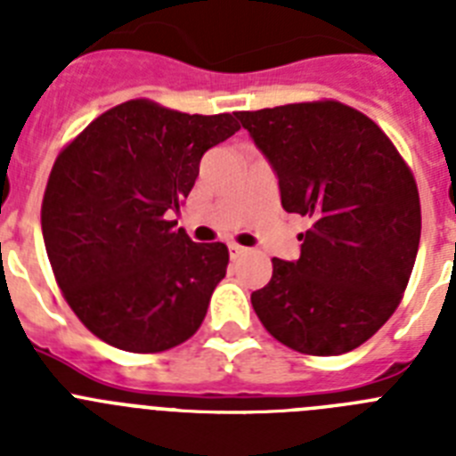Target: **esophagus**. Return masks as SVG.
<instances>
[{"instance_id":"esophagus-1","label":"esophagus","mask_w":456,"mask_h":456,"mask_svg":"<svg viewBox=\"0 0 456 456\" xmlns=\"http://www.w3.org/2000/svg\"><path fill=\"white\" fill-rule=\"evenodd\" d=\"M228 248H231V257H232V260H237V257H240L241 253L247 251V248L240 247V244H231V247H228Z\"/></svg>"}]
</instances>
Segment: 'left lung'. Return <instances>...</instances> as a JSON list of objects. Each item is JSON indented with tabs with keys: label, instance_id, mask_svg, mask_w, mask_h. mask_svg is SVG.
<instances>
[{
	"label": "left lung",
	"instance_id": "left-lung-1",
	"mask_svg": "<svg viewBox=\"0 0 456 456\" xmlns=\"http://www.w3.org/2000/svg\"><path fill=\"white\" fill-rule=\"evenodd\" d=\"M235 116L276 171L285 212L308 219L299 260L273 257L253 310L294 352H352L409 285L422 224L416 178L372 118L336 100Z\"/></svg>",
	"mask_w": 456,
	"mask_h": 456
}]
</instances>
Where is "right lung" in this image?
<instances>
[{
    "label": "right lung",
    "instance_id": "1",
    "mask_svg": "<svg viewBox=\"0 0 456 456\" xmlns=\"http://www.w3.org/2000/svg\"><path fill=\"white\" fill-rule=\"evenodd\" d=\"M240 130L232 114H183L127 100L59 152L40 225L68 305L111 347L157 354L199 331L228 247L196 244L178 212L200 157Z\"/></svg>",
    "mask_w": 456,
    "mask_h": 456
}]
</instances>
